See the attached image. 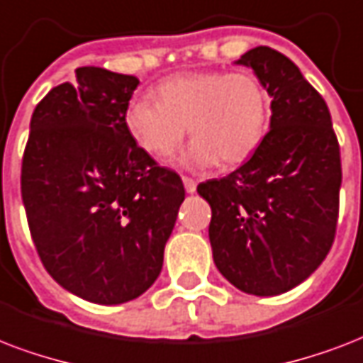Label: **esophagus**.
Listing matches in <instances>:
<instances>
[{"instance_id":"esophagus-1","label":"esophagus","mask_w":363,"mask_h":363,"mask_svg":"<svg viewBox=\"0 0 363 363\" xmlns=\"http://www.w3.org/2000/svg\"><path fill=\"white\" fill-rule=\"evenodd\" d=\"M184 187H185V191H187V193H195V191H196V182L193 178H187V176H185V178H184Z\"/></svg>"}]
</instances>
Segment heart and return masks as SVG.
Segmentation results:
<instances>
[{
	"instance_id": "obj_1",
	"label": "heart",
	"mask_w": 363,
	"mask_h": 363,
	"mask_svg": "<svg viewBox=\"0 0 363 363\" xmlns=\"http://www.w3.org/2000/svg\"><path fill=\"white\" fill-rule=\"evenodd\" d=\"M159 102L134 96L125 108V128L140 150L167 159L193 136L178 157L184 168L233 167L246 161L265 138L271 104L250 72H189L157 86Z\"/></svg>"
}]
</instances>
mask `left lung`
I'll return each instance as SVG.
<instances>
[{
	"mask_svg": "<svg viewBox=\"0 0 363 363\" xmlns=\"http://www.w3.org/2000/svg\"><path fill=\"white\" fill-rule=\"evenodd\" d=\"M235 64L271 96V125L254 155L199 184L212 208L208 237L218 271L244 294L280 296L307 280L335 237L341 155L330 109L299 67L271 47Z\"/></svg>",
	"mask_w": 363,
	"mask_h": 363,
	"instance_id": "8db88e82",
	"label": "left lung"
}]
</instances>
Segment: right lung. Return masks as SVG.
Masks as SVG:
<instances>
[{
  "mask_svg": "<svg viewBox=\"0 0 363 363\" xmlns=\"http://www.w3.org/2000/svg\"><path fill=\"white\" fill-rule=\"evenodd\" d=\"M33 109L22 202L45 269L69 294L121 305L151 288L185 199L125 128L140 81L85 66Z\"/></svg>",
  "mask_w": 363,
  "mask_h": 363,
  "instance_id": "obj_1",
  "label": "right lung"
}]
</instances>
